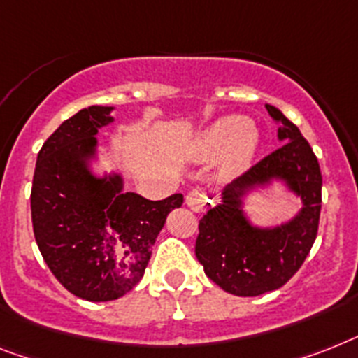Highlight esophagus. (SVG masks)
Listing matches in <instances>:
<instances>
[{"mask_svg": "<svg viewBox=\"0 0 358 358\" xmlns=\"http://www.w3.org/2000/svg\"><path fill=\"white\" fill-rule=\"evenodd\" d=\"M186 205L196 212L205 210L206 206H210V197L206 196V192L199 190V188H194V190L186 196Z\"/></svg>", "mask_w": 358, "mask_h": 358, "instance_id": "34e87169", "label": "esophagus"}]
</instances>
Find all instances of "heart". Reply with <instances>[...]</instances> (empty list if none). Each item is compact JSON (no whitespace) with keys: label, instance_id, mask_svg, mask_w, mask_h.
I'll use <instances>...</instances> for the list:
<instances>
[{"label":"heart","instance_id":"heart-1","mask_svg":"<svg viewBox=\"0 0 358 358\" xmlns=\"http://www.w3.org/2000/svg\"><path fill=\"white\" fill-rule=\"evenodd\" d=\"M252 124L245 117H225L214 122L206 131L201 133L192 153L199 159H215L225 155V170L229 173H236L243 170L252 159L256 150V135Z\"/></svg>","mask_w":358,"mask_h":358}]
</instances>
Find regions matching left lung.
<instances>
[{
	"instance_id": "obj_1",
	"label": "left lung",
	"mask_w": 358,
	"mask_h": 358,
	"mask_svg": "<svg viewBox=\"0 0 358 358\" xmlns=\"http://www.w3.org/2000/svg\"><path fill=\"white\" fill-rule=\"evenodd\" d=\"M265 108L280 124L283 144L227 186L223 203L199 221L196 239V256L206 276L236 296H259L285 285L306 262L320 221L322 173L317 155L280 109ZM273 176L283 178L303 197L304 208L287 226L256 229L244 220L238 196L249 185Z\"/></svg>"
}]
</instances>
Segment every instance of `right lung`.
I'll list each match as a JSON object with an SVG mask.
<instances>
[{
  "label": "right lung",
  "instance_id": "obj_1",
  "mask_svg": "<svg viewBox=\"0 0 358 358\" xmlns=\"http://www.w3.org/2000/svg\"><path fill=\"white\" fill-rule=\"evenodd\" d=\"M108 106H91L62 124L38 153L31 190L32 230L55 278L75 296L109 302L143 278L166 215L182 194L162 201L122 192L119 176L96 179L85 159Z\"/></svg>",
  "mask_w": 358,
  "mask_h": 358
}]
</instances>
